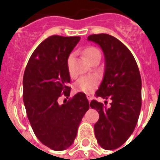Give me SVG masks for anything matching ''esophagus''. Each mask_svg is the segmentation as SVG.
I'll return each mask as SVG.
<instances>
[{"label": "esophagus", "mask_w": 160, "mask_h": 160, "mask_svg": "<svg viewBox=\"0 0 160 160\" xmlns=\"http://www.w3.org/2000/svg\"><path fill=\"white\" fill-rule=\"evenodd\" d=\"M86 97H87L88 100H89V102H90V101L92 100V96H91L90 95H89V94H88V95H86Z\"/></svg>", "instance_id": "34e87169"}]
</instances>
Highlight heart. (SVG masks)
I'll list each match as a JSON object with an SVG mask.
<instances>
[{
  "instance_id": "b5f03b06",
  "label": "heart",
  "mask_w": 160,
  "mask_h": 160,
  "mask_svg": "<svg viewBox=\"0 0 160 160\" xmlns=\"http://www.w3.org/2000/svg\"><path fill=\"white\" fill-rule=\"evenodd\" d=\"M85 55L89 61L93 60L94 58L100 55V51L96 49L95 47H88L85 50ZM73 55H70L68 57L67 60V67L69 72L71 73V61H72ZM100 80L97 75H86L80 78L75 84V89L76 91H80L84 93H90L91 91L95 90L99 85Z\"/></svg>"
}]
</instances>
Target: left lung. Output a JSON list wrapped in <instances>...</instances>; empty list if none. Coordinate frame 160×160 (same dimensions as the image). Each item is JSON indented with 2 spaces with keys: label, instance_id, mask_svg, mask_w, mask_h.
<instances>
[{
  "label": "left lung",
  "instance_id": "8db88e82",
  "mask_svg": "<svg viewBox=\"0 0 160 160\" xmlns=\"http://www.w3.org/2000/svg\"><path fill=\"white\" fill-rule=\"evenodd\" d=\"M88 41L98 44L105 55V74L96 96L112 100L109 108L95 100L90 102L100 114L94 126L95 138L103 149H115L126 142L138 122L142 103L140 73L131 52L115 37L98 34L88 36Z\"/></svg>",
  "mask_w": 160,
  "mask_h": 160
}]
</instances>
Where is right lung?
<instances>
[{
  "label": "right lung",
  "mask_w": 160,
  "mask_h": 160,
  "mask_svg": "<svg viewBox=\"0 0 160 160\" xmlns=\"http://www.w3.org/2000/svg\"><path fill=\"white\" fill-rule=\"evenodd\" d=\"M80 40V36H50L34 51L24 73L23 101L29 121L39 140L56 151L73 144L90 108L81 92L59 104L60 96H70L67 60Z\"/></svg>",
  "instance_id": "add662e5"
}]
</instances>
